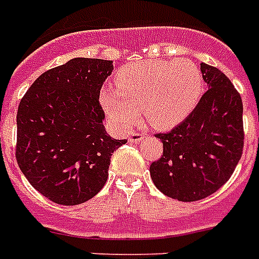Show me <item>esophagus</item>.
I'll return each instance as SVG.
<instances>
[{"label": "esophagus", "mask_w": 259, "mask_h": 259, "mask_svg": "<svg viewBox=\"0 0 259 259\" xmlns=\"http://www.w3.org/2000/svg\"><path fill=\"white\" fill-rule=\"evenodd\" d=\"M144 136H145L144 133H140V132H134V133L130 134L129 141L130 142H140L142 138H144Z\"/></svg>", "instance_id": "esophagus-1"}]
</instances>
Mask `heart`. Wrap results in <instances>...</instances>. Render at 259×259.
I'll return each instance as SVG.
<instances>
[{
  "mask_svg": "<svg viewBox=\"0 0 259 259\" xmlns=\"http://www.w3.org/2000/svg\"><path fill=\"white\" fill-rule=\"evenodd\" d=\"M203 90V74L191 60H148L121 68L115 90H103L101 103L119 129L136 125L142 110L150 126L165 130L192 113Z\"/></svg>",
  "mask_w": 259,
  "mask_h": 259,
  "instance_id": "heart-1",
  "label": "heart"
}]
</instances>
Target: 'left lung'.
I'll return each instance as SVG.
<instances>
[{
  "instance_id": "1",
  "label": "left lung",
  "mask_w": 259,
  "mask_h": 259,
  "mask_svg": "<svg viewBox=\"0 0 259 259\" xmlns=\"http://www.w3.org/2000/svg\"><path fill=\"white\" fill-rule=\"evenodd\" d=\"M200 70L208 90L184 121L156 134L162 154L149 168L154 185L180 201L201 200L225 185L245 144L239 93L217 67L201 63Z\"/></svg>"
}]
</instances>
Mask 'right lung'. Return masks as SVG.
<instances>
[{"label": "right lung", "instance_id": "obj_1", "mask_svg": "<svg viewBox=\"0 0 259 259\" xmlns=\"http://www.w3.org/2000/svg\"><path fill=\"white\" fill-rule=\"evenodd\" d=\"M113 62L76 58L41 74L21 98L16 160L30 185L54 203L97 195L114 150L126 140L106 133L99 94Z\"/></svg>", "mask_w": 259, "mask_h": 259}]
</instances>
